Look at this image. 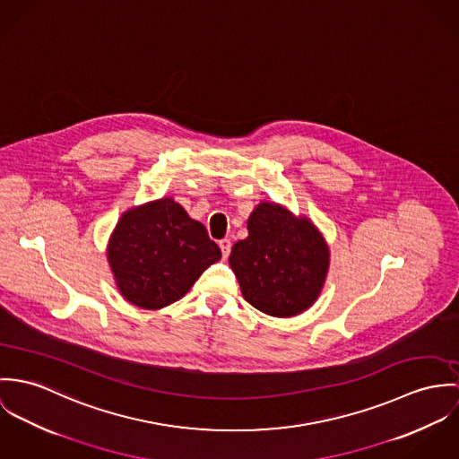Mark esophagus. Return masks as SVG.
Here are the masks:
<instances>
[{
  "label": "esophagus",
  "instance_id": "obj_1",
  "mask_svg": "<svg viewBox=\"0 0 459 459\" xmlns=\"http://www.w3.org/2000/svg\"><path fill=\"white\" fill-rule=\"evenodd\" d=\"M220 248H221V254H223V258H227L229 254H230V248H232V243H230V239H221L220 241Z\"/></svg>",
  "mask_w": 459,
  "mask_h": 459
}]
</instances>
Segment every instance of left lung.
I'll return each mask as SVG.
<instances>
[{
  "label": "left lung",
  "instance_id": "8db88e82",
  "mask_svg": "<svg viewBox=\"0 0 459 459\" xmlns=\"http://www.w3.org/2000/svg\"><path fill=\"white\" fill-rule=\"evenodd\" d=\"M229 262L250 305L273 316H294L316 301L329 250L307 218L262 203L248 218V238L232 247Z\"/></svg>",
  "mask_w": 459,
  "mask_h": 459
}]
</instances>
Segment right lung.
<instances>
[{"label":"right lung","mask_w":459,"mask_h":459,"mask_svg":"<svg viewBox=\"0 0 459 459\" xmlns=\"http://www.w3.org/2000/svg\"><path fill=\"white\" fill-rule=\"evenodd\" d=\"M107 258L128 303L160 309L181 299L221 252L201 221L165 197L123 212Z\"/></svg>","instance_id":"add662e5"}]
</instances>
